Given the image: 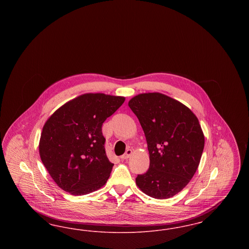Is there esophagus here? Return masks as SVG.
Segmentation results:
<instances>
[{"label": "esophagus", "mask_w": 249, "mask_h": 249, "mask_svg": "<svg viewBox=\"0 0 249 249\" xmlns=\"http://www.w3.org/2000/svg\"><path fill=\"white\" fill-rule=\"evenodd\" d=\"M131 154H132V150H131V149H127L126 152H125V154L122 155V156L120 157V159H121V160H127V159L130 158Z\"/></svg>", "instance_id": "esophagus-1"}]
</instances>
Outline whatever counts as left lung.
<instances>
[{
    "instance_id": "left-lung-1",
    "label": "left lung",
    "mask_w": 249,
    "mask_h": 249,
    "mask_svg": "<svg viewBox=\"0 0 249 249\" xmlns=\"http://www.w3.org/2000/svg\"><path fill=\"white\" fill-rule=\"evenodd\" d=\"M129 107L142 126L150 160L136 184L152 198H171L189 184L200 163L204 136L199 120L186 106L158 92L137 95Z\"/></svg>"
}]
</instances>
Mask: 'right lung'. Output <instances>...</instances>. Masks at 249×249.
<instances>
[{
  "label": "right lung",
  "mask_w": 249,
  "mask_h": 249,
  "mask_svg": "<svg viewBox=\"0 0 249 249\" xmlns=\"http://www.w3.org/2000/svg\"><path fill=\"white\" fill-rule=\"evenodd\" d=\"M125 98L87 93L66 103L48 119L39 153L50 177L71 195L102 188L114 164L107 158L102 126Z\"/></svg>",
  "instance_id": "obj_1"
}]
</instances>
